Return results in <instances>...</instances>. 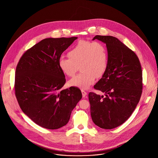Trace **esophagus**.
I'll return each instance as SVG.
<instances>
[{"label":"esophagus","mask_w":158,"mask_h":158,"mask_svg":"<svg viewBox=\"0 0 158 158\" xmlns=\"http://www.w3.org/2000/svg\"><path fill=\"white\" fill-rule=\"evenodd\" d=\"M81 92H82V97H83V98H85V97L86 96V95H87V93H86L85 91H84V90H81Z\"/></svg>","instance_id":"1"}]
</instances>
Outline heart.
Masks as SVG:
<instances>
[{
	"mask_svg": "<svg viewBox=\"0 0 158 158\" xmlns=\"http://www.w3.org/2000/svg\"><path fill=\"white\" fill-rule=\"evenodd\" d=\"M68 57L59 58L60 71L69 77L74 76L79 66L81 71L69 81L71 86L87 89L107 69V51L104 45L98 41L79 40L68 52Z\"/></svg>",
	"mask_w": 158,
	"mask_h": 158,
	"instance_id": "heart-1",
	"label": "heart"
}]
</instances>
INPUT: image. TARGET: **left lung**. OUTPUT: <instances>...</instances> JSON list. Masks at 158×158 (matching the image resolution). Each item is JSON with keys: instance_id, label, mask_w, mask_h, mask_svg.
I'll return each mask as SVG.
<instances>
[{"instance_id": "left-lung-1", "label": "left lung", "mask_w": 158, "mask_h": 158, "mask_svg": "<svg viewBox=\"0 0 158 158\" xmlns=\"http://www.w3.org/2000/svg\"><path fill=\"white\" fill-rule=\"evenodd\" d=\"M106 44L107 69L94 89L104 93H89L93 123L102 129H112L131 116L141 96L143 74L139 60L132 51L116 37L96 35Z\"/></svg>"}]
</instances>
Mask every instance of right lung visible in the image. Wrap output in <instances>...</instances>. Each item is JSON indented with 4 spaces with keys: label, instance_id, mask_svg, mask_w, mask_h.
Wrapping results in <instances>:
<instances>
[{
    "label": "right lung",
    "instance_id": "right-lung-1",
    "mask_svg": "<svg viewBox=\"0 0 158 158\" xmlns=\"http://www.w3.org/2000/svg\"><path fill=\"white\" fill-rule=\"evenodd\" d=\"M77 37L47 38L28 49L15 70V94L24 113L37 125L57 129L67 124L82 98L77 87L61 89L65 83L58 61Z\"/></svg>",
    "mask_w": 158,
    "mask_h": 158
}]
</instances>
